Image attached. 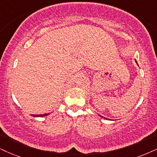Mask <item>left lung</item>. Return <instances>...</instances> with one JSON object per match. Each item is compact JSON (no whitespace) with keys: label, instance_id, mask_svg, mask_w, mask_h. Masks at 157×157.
<instances>
[{"label":"left lung","instance_id":"8db88e82","mask_svg":"<svg viewBox=\"0 0 157 157\" xmlns=\"http://www.w3.org/2000/svg\"><path fill=\"white\" fill-rule=\"evenodd\" d=\"M136 62L137 63V61H136ZM137 64H138V63H137ZM99 115V116H100L101 117H102V118H104V119H105V120H109V119H107V118H106V117H102V116H101V115L100 114H98Z\"/></svg>","mask_w":157,"mask_h":157}]
</instances>
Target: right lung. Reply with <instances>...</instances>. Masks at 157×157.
I'll use <instances>...</instances> for the list:
<instances>
[{
    "label": "right lung",
    "mask_w": 157,
    "mask_h": 157,
    "mask_svg": "<svg viewBox=\"0 0 157 157\" xmlns=\"http://www.w3.org/2000/svg\"><path fill=\"white\" fill-rule=\"evenodd\" d=\"M51 113H48V114H31L32 116L34 117H45L47 115H49Z\"/></svg>",
    "instance_id": "right-lung-1"
}]
</instances>
